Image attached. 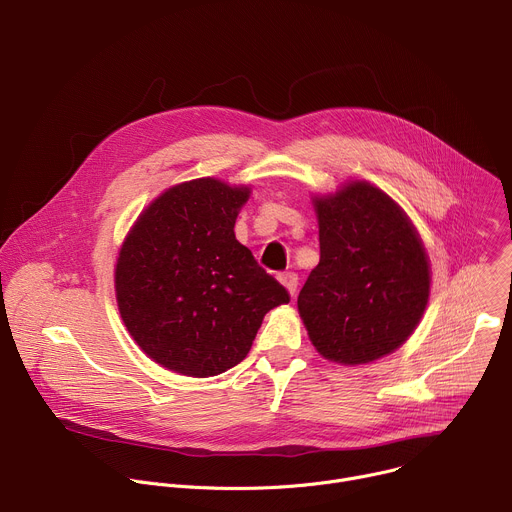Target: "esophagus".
I'll list each match as a JSON object with an SVG mask.
<instances>
[{
  "label": "esophagus",
  "mask_w": 512,
  "mask_h": 512,
  "mask_svg": "<svg viewBox=\"0 0 512 512\" xmlns=\"http://www.w3.org/2000/svg\"><path fill=\"white\" fill-rule=\"evenodd\" d=\"M279 281L285 285V289L289 291V296H296V291H298V273L285 271V273L279 275Z\"/></svg>",
  "instance_id": "1"
}]
</instances>
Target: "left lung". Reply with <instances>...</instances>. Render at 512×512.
I'll use <instances>...</instances> for the list:
<instances>
[{
    "label": "left lung",
    "instance_id": "left-lung-1",
    "mask_svg": "<svg viewBox=\"0 0 512 512\" xmlns=\"http://www.w3.org/2000/svg\"><path fill=\"white\" fill-rule=\"evenodd\" d=\"M320 263L298 296L316 350L340 364L397 350L429 298V263L403 208L369 182L316 196Z\"/></svg>",
    "mask_w": 512,
    "mask_h": 512
}]
</instances>
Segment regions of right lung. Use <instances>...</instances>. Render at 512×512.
<instances>
[{
  "label": "right lung",
  "instance_id": "add662e5",
  "mask_svg": "<svg viewBox=\"0 0 512 512\" xmlns=\"http://www.w3.org/2000/svg\"><path fill=\"white\" fill-rule=\"evenodd\" d=\"M247 186L198 178L168 188L125 237L117 267L119 314L137 346L186 377L239 364L263 316L289 302L235 237Z\"/></svg>",
  "mask_w": 512,
  "mask_h": 512
}]
</instances>
